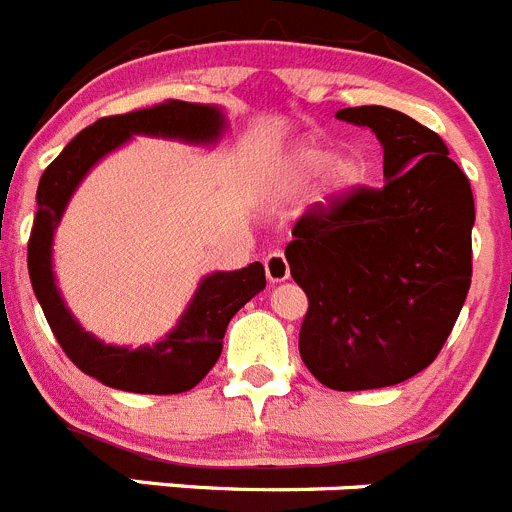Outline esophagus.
Masks as SVG:
<instances>
[{"label":"esophagus","instance_id":"esophagus-1","mask_svg":"<svg viewBox=\"0 0 512 512\" xmlns=\"http://www.w3.org/2000/svg\"><path fill=\"white\" fill-rule=\"evenodd\" d=\"M264 266H266V279H269L271 284H279L284 282V279H289V264L287 259H284L282 251H271L269 256H266Z\"/></svg>","mask_w":512,"mask_h":512}]
</instances>
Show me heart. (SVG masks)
I'll return each instance as SVG.
<instances>
[{"label": "heart", "mask_w": 512, "mask_h": 512, "mask_svg": "<svg viewBox=\"0 0 512 512\" xmlns=\"http://www.w3.org/2000/svg\"><path fill=\"white\" fill-rule=\"evenodd\" d=\"M284 187L300 189L320 174V202L333 205L356 192L366 182V161L359 151L348 148L330 156V151L320 143L305 140L295 146L284 158Z\"/></svg>", "instance_id": "1"}]
</instances>
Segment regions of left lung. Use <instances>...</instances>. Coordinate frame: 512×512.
Instances as JSON below:
<instances>
[{"mask_svg":"<svg viewBox=\"0 0 512 512\" xmlns=\"http://www.w3.org/2000/svg\"><path fill=\"white\" fill-rule=\"evenodd\" d=\"M384 148V184L297 220L284 256L305 289L300 356L338 392L415 377L449 338L472 284L474 197L433 130L390 107H346Z\"/></svg>","mask_w":512,"mask_h":512,"instance_id":"left-lung-1","label":"left lung"}]
</instances>
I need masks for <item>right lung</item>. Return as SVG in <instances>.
Returning a JSON list of instances; mask_svg holds the SVG:
<instances>
[{"instance_id":"right-lung-1","label":"right lung","mask_w":512,"mask_h":512,"mask_svg":"<svg viewBox=\"0 0 512 512\" xmlns=\"http://www.w3.org/2000/svg\"><path fill=\"white\" fill-rule=\"evenodd\" d=\"M225 130L228 120L215 104L169 99L148 110L102 117L81 130L40 176L38 212L27 243V271L33 292L66 356L81 372L107 387L138 395H179L200 384L220 359L230 318L266 287L264 266L253 261L238 271L207 274L182 318L161 341L138 348L112 346L81 328L63 302L53 274V233L81 179L133 135L215 146Z\"/></svg>"}]
</instances>
